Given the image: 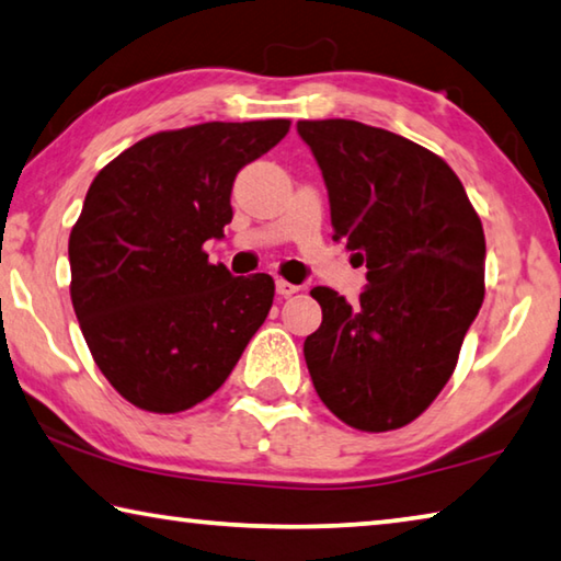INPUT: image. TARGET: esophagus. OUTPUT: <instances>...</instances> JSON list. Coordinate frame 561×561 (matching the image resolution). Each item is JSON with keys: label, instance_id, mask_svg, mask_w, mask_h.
Wrapping results in <instances>:
<instances>
[{"label": "esophagus", "instance_id": "obj_1", "mask_svg": "<svg viewBox=\"0 0 561 561\" xmlns=\"http://www.w3.org/2000/svg\"><path fill=\"white\" fill-rule=\"evenodd\" d=\"M274 287H277V294H282V297H291V294L299 291L297 284H291L287 279H282V277H277V282H274Z\"/></svg>", "mask_w": 561, "mask_h": 561}]
</instances>
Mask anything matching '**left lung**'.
<instances>
[{
	"label": "left lung",
	"instance_id": "obj_1",
	"mask_svg": "<svg viewBox=\"0 0 561 561\" xmlns=\"http://www.w3.org/2000/svg\"><path fill=\"white\" fill-rule=\"evenodd\" d=\"M297 130L324 175L334 240L368 270L356 304L311 289V381L351 428H403L448 383L482 307V222L453 168L413 140L346 118Z\"/></svg>",
	"mask_w": 561,
	"mask_h": 561
}]
</instances>
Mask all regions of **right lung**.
<instances>
[{
    "label": "right lung",
    "instance_id": "add662e5",
    "mask_svg": "<svg viewBox=\"0 0 561 561\" xmlns=\"http://www.w3.org/2000/svg\"><path fill=\"white\" fill-rule=\"evenodd\" d=\"M287 130V118L163 130L93 178L69 237L71 301L101 374L136 408L205 401L267 319L270 274L232 277L203 244L225 237L237 173Z\"/></svg>",
    "mask_w": 561,
    "mask_h": 561
}]
</instances>
